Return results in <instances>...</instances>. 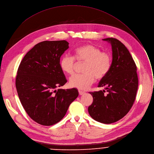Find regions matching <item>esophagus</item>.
<instances>
[{"label": "esophagus", "instance_id": "obj_1", "mask_svg": "<svg viewBox=\"0 0 154 154\" xmlns=\"http://www.w3.org/2000/svg\"><path fill=\"white\" fill-rule=\"evenodd\" d=\"M79 93L80 95H83V94L85 93V91H83L82 90H79Z\"/></svg>", "mask_w": 154, "mask_h": 154}]
</instances>
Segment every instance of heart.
Instances as JSON below:
<instances>
[{"instance_id":"obj_1","label":"heart","mask_w":154,"mask_h":154,"mask_svg":"<svg viewBox=\"0 0 154 154\" xmlns=\"http://www.w3.org/2000/svg\"><path fill=\"white\" fill-rule=\"evenodd\" d=\"M84 62L82 74H76L69 79V85L80 90H86L94 83L95 79L101 80L109 72L112 66L111 55L91 44L78 47L74 50V57L64 54L60 61L61 69L65 74L74 72L76 63Z\"/></svg>"}]
</instances>
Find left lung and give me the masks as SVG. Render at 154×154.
<instances>
[{
    "label": "left lung",
    "mask_w": 154,
    "mask_h": 154,
    "mask_svg": "<svg viewBox=\"0 0 154 154\" xmlns=\"http://www.w3.org/2000/svg\"><path fill=\"white\" fill-rule=\"evenodd\" d=\"M112 45V62L108 74L99 83L106 90L90 92L93 97L88 107L90 116L103 123H114L128 114L134 102L138 87L136 66L131 54L115 38L103 39Z\"/></svg>",
    "instance_id": "1"
}]
</instances>
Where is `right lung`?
I'll list each match as a JSON object with an SVG mask.
<instances>
[{"mask_svg":"<svg viewBox=\"0 0 154 154\" xmlns=\"http://www.w3.org/2000/svg\"><path fill=\"white\" fill-rule=\"evenodd\" d=\"M68 48L66 40L41 42L18 67L15 85L20 100L31 119L42 125L59 122L79 96L76 88L57 90L67 82L60 61Z\"/></svg>","mask_w":154,"mask_h":154,"instance_id":"right-lung-1","label":"right lung"}]
</instances>
